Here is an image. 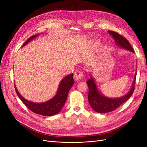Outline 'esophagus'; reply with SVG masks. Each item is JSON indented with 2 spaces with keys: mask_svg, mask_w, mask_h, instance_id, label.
<instances>
[{
  "mask_svg": "<svg viewBox=\"0 0 147 147\" xmlns=\"http://www.w3.org/2000/svg\"><path fill=\"white\" fill-rule=\"evenodd\" d=\"M83 77V74L81 71H77L74 75V78L75 81H78Z\"/></svg>",
  "mask_w": 147,
  "mask_h": 147,
  "instance_id": "obj_1",
  "label": "esophagus"
}]
</instances>
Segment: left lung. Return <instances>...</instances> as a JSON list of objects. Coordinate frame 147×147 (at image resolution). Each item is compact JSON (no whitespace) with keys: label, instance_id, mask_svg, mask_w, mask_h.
<instances>
[{"label":"left lung","instance_id":"obj_1","mask_svg":"<svg viewBox=\"0 0 147 147\" xmlns=\"http://www.w3.org/2000/svg\"><path fill=\"white\" fill-rule=\"evenodd\" d=\"M108 32L110 34V35H112L113 38L115 40V42L117 46L125 49L127 51L134 53L132 47L131 46L130 43H129L126 38L123 37L122 35L112 30H108ZM136 74L137 73H136L134 81H133L129 91L126 94L122 97H118V98H110V97H106L105 96L101 94L98 88H97L94 78L92 75H91L90 78L88 80L86 83L89 87L88 98L91 108L96 111V112L100 113H108L116 110L132 95L135 88L134 86Z\"/></svg>","mask_w":147,"mask_h":147}]
</instances>
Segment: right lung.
Segmentation results:
<instances>
[{"mask_svg":"<svg viewBox=\"0 0 147 147\" xmlns=\"http://www.w3.org/2000/svg\"><path fill=\"white\" fill-rule=\"evenodd\" d=\"M38 35V34H36L29 38L22 47H24L26 44H28L29 42L32 41L33 39L37 37ZM74 83V81L72 74L65 77L60 82L56 95L51 99L42 102V103H35V102L26 99L20 94L16 86H15V88L18 96L30 110L37 114L43 115V116L50 117L58 113L63 109L69 91L73 86Z\"/></svg>","mask_w":147,"mask_h":147,"instance_id":"right-lung-1","label":"right lung"}]
</instances>
